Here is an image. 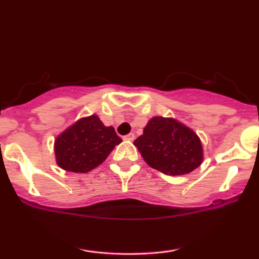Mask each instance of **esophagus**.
<instances>
[{"label": "esophagus", "mask_w": 259, "mask_h": 259, "mask_svg": "<svg viewBox=\"0 0 259 259\" xmlns=\"http://www.w3.org/2000/svg\"><path fill=\"white\" fill-rule=\"evenodd\" d=\"M124 140H126V141H134V140H135V135H134L133 133L127 134V135L124 136Z\"/></svg>", "instance_id": "34e87169"}]
</instances>
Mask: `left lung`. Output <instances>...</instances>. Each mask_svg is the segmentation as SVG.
Listing matches in <instances>:
<instances>
[{
    "instance_id": "obj_1",
    "label": "left lung",
    "mask_w": 259,
    "mask_h": 259,
    "mask_svg": "<svg viewBox=\"0 0 259 259\" xmlns=\"http://www.w3.org/2000/svg\"><path fill=\"white\" fill-rule=\"evenodd\" d=\"M134 145L150 167L167 175L191 173L203 160L200 138L173 118L153 117Z\"/></svg>"
}]
</instances>
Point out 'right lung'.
<instances>
[{
	"label": "right lung",
	"mask_w": 259,
	"mask_h": 259,
	"mask_svg": "<svg viewBox=\"0 0 259 259\" xmlns=\"http://www.w3.org/2000/svg\"><path fill=\"white\" fill-rule=\"evenodd\" d=\"M121 142L113 126H105L97 115L81 118L65 129L55 141L56 162L73 173H88Z\"/></svg>",
	"instance_id": "add662e5"
}]
</instances>
